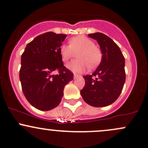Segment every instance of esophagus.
<instances>
[{
	"mask_svg": "<svg viewBox=\"0 0 148 148\" xmlns=\"http://www.w3.org/2000/svg\"><path fill=\"white\" fill-rule=\"evenodd\" d=\"M79 75H78V74H74V78L75 79V78H77V77H78Z\"/></svg>",
	"mask_w": 148,
	"mask_h": 148,
	"instance_id": "esophagus-1",
	"label": "esophagus"
}]
</instances>
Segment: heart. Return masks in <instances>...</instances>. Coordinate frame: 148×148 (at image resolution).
I'll list each match as a JSON object with an SVG mask.
<instances>
[{
    "mask_svg": "<svg viewBox=\"0 0 148 148\" xmlns=\"http://www.w3.org/2000/svg\"><path fill=\"white\" fill-rule=\"evenodd\" d=\"M77 52L78 60L67 64L68 69L74 72H82L88 66L93 69L101 60L102 54L100 49L94 45L92 40L84 35L73 37L69 40V45H62L60 48V56L64 63H67Z\"/></svg>",
    "mask_w": 148,
    "mask_h": 148,
    "instance_id": "heart-1",
    "label": "heart"
}]
</instances>
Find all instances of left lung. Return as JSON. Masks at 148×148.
<instances>
[{
  "mask_svg": "<svg viewBox=\"0 0 148 148\" xmlns=\"http://www.w3.org/2000/svg\"><path fill=\"white\" fill-rule=\"evenodd\" d=\"M96 40L102 54L100 64L91 75L84 77L85 86L81 95L88 105L104 107L119 98L125 82V58L119 47L101 32L89 34Z\"/></svg>",
  "mask_w": 148,
  "mask_h": 148,
  "instance_id": "8db88e82",
  "label": "left lung"
}]
</instances>
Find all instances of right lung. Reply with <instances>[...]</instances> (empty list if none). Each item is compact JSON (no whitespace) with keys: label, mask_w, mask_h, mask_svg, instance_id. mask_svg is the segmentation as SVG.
I'll use <instances>...</instances> for the list:
<instances>
[{"label":"right lung","mask_w":148,"mask_h":148,"mask_svg":"<svg viewBox=\"0 0 148 148\" xmlns=\"http://www.w3.org/2000/svg\"><path fill=\"white\" fill-rule=\"evenodd\" d=\"M66 35L48 32L28 43L21 56L20 80L23 94L32 106L49 111L61 102L65 85L74 74L64 66L60 48ZM58 71V74L53 72Z\"/></svg>","instance_id":"right-lung-1"}]
</instances>
